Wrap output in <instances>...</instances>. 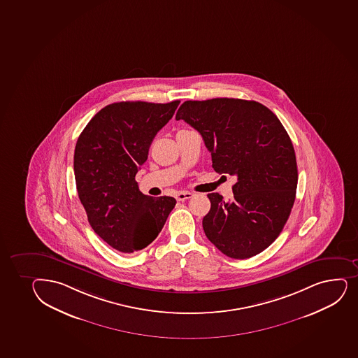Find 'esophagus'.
<instances>
[{
    "mask_svg": "<svg viewBox=\"0 0 358 358\" xmlns=\"http://www.w3.org/2000/svg\"><path fill=\"white\" fill-rule=\"evenodd\" d=\"M190 197H192V192H178L176 194V200L177 201L188 200V199H190Z\"/></svg>",
    "mask_w": 358,
    "mask_h": 358,
    "instance_id": "esophagus-1",
    "label": "esophagus"
}]
</instances>
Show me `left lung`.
<instances>
[{
    "label": "left lung",
    "instance_id": "1",
    "mask_svg": "<svg viewBox=\"0 0 358 358\" xmlns=\"http://www.w3.org/2000/svg\"><path fill=\"white\" fill-rule=\"evenodd\" d=\"M200 132L216 173L234 176V197L208 194L212 207L202 221L209 241L233 259L262 253L289 219L298 169L289 136L269 108L234 98L187 100L176 120Z\"/></svg>",
    "mask_w": 358,
    "mask_h": 358
}]
</instances>
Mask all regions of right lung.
Here are the masks:
<instances>
[{
	"label": "right lung",
	"mask_w": 358,
	"mask_h": 358,
	"mask_svg": "<svg viewBox=\"0 0 358 358\" xmlns=\"http://www.w3.org/2000/svg\"><path fill=\"white\" fill-rule=\"evenodd\" d=\"M178 104L180 100L113 103L101 108L78 138L74 176L81 204L93 231L123 253L149 246L176 204L173 197L144 195L135 177Z\"/></svg>",
	"instance_id": "add662e5"
}]
</instances>
